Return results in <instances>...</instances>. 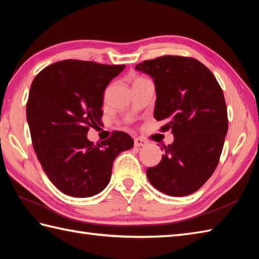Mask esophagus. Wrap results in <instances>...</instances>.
Masks as SVG:
<instances>
[{"label": "esophagus", "instance_id": "obj_1", "mask_svg": "<svg viewBox=\"0 0 259 259\" xmlns=\"http://www.w3.org/2000/svg\"><path fill=\"white\" fill-rule=\"evenodd\" d=\"M147 145V141L141 139V138H136L135 139V147H144Z\"/></svg>", "mask_w": 259, "mask_h": 259}]
</instances>
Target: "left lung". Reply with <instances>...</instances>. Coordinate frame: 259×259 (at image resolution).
Returning a JSON list of instances; mask_svg holds the SVG:
<instances>
[{
    "instance_id": "8db88e82",
    "label": "left lung",
    "mask_w": 259,
    "mask_h": 259,
    "mask_svg": "<svg viewBox=\"0 0 259 259\" xmlns=\"http://www.w3.org/2000/svg\"><path fill=\"white\" fill-rule=\"evenodd\" d=\"M136 70L149 74L156 87L153 117L164 121L174 142L156 167L147 169L150 184L168 196L197 191L210 178L228 130L224 93L211 71L192 58L164 56ZM162 150V149H161Z\"/></svg>"
}]
</instances>
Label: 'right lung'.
<instances>
[{
    "label": "right lung",
    "instance_id": "right-lung-1",
    "mask_svg": "<svg viewBox=\"0 0 259 259\" xmlns=\"http://www.w3.org/2000/svg\"><path fill=\"white\" fill-rule=\"evenodd\" d=\"M124 65L64 60L43 69L33 80L26 120L38 161L51 183L71 197H92L111 178L120 152L134 147L123 131L101 145L88 139L100 123L107 85Z\"/></svg>",
    "mask_w": 259,
    "mask_h": 259
}]
</instances>
